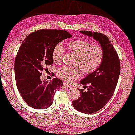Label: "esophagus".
I'll list each match as a JSON object with an SVG mask.
<instances>
[{"label": "esophagus", "mask_w": 135, "mask_h": 135, "mask_svg": "<svg viewBox=\"0 0 135 135\" xmlns=\"http://www.w3.org/2000/svg\"><path fill=\"white\" fill-rule=\"evenodd\" d=\"M64 86H65L66 88H68V89H71V88H72V86H70V84H67V83H64Z\"/></svg>", "instance_id": "esophagus-1"}]
</instances>
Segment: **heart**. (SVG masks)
I'll return each mask as SVG.
<instances>
[{"mask_svg":"<svg viewBox=\"0 0 135 135\" xmlns=\"http://www.w3.org/2000/svg\"><path fill=\"white\" fill-rule=\"evenodd\" d=\"M68 51L75 55L74 67L63 66L58 69L57 74L65 81L70 83L79 77L81 70L85 75L92 74L100 66L104 59V50L99 45L83 39L72 40L68 43ZM65 49L60 43L56 45L52 52V60L55 63L61 61Z\"/></svg>","mask_w":135,"mask_h":135,"instance_id":"b5f03b06","label":"heart"}]
</instances>
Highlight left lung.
I'll return each instance as SVG.
<instances>
[{
  "label": "left lung",
  "instance_id": "left-lung-1",
  "mask_svg": "<svg viewBox=\"0 0 135 135\" xmlns=\"http://www.w3.org/2000/svg\"><path fill=\"white\" fill-rule=\"evenodd\" d=\"M80 32L98 41L104 54L98 69L80 80V83L84 84L88 90L84 92L83 89H78L80 98L72 102L77 111L91 114L102 109L113 95L120 74V61L117 51L106 36L88 31H80Z\"/></svg>",
  "mask_w": 135,
  "mask_h": 135
}]
</instances>
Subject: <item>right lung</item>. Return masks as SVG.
I'll use <instances>...</instances> for the list:
<instances>
[{"mask_svg":"<svg viewBox=\"0 0 135 135\" xmlns=\"http://www.w3.org/2000/svg\"><path fill=\"white\" fill-rule=\"evenodd\" d=\"M72 37L65 30H40L29 34L22 42L14 62L16 84L22 98L32 108L50 107L55 90L63 86L58 78L42 81L40 76L45 67L53 63L54 47Z\"/></svg>","mask_w":135,"mask_h":135,"instance_id":"add662e5","label":"right lung"}]
</instances>
